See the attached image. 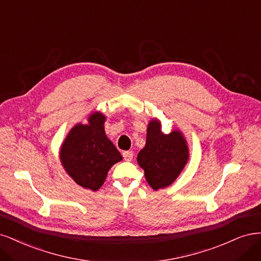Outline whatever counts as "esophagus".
Listing matches in <instances>:
<instances>
[{
    "label": "esophagus",
    "mask_w": 261,
    "mask_h": 261,
    "mask_svg": "<svg viewBox=\"0 0 261 261\" xmlns=\"http://www.w3.org/2000/svg\"><path fill=\"white\" fill-rule=\"evenodd\" d=\"M122 156L125 162H131L133 158V152H131V150H125V152L122 153Z\"/></svg>",
    "instance_id": "obj_1"
}]
</instances>
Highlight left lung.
<instances>
[{
  "instance_id": "1",
  "label": "left lung",
  "mask_w": 261,
  "mask_h": 261,
  "mask_svg": "<svg viewBox=\"0 0 261 261\" xmlns=\"http://www.w3.org/2000/svg\"><path fill=\"white\" fill-rule=\"evenodd\" d=\"M187 142L179 131L165 134L161 123L154 119L148 123L146 144L138 155V163L154 190L169 187L188 163Z\"/></svg>"
}]
</instances>
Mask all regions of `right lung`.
Here are the masks:
<instances>
[{
  "instance_id": "add662e5",
  "label": "right lung",
  "mask_w": 261,
  "mask_h": 261,
  "mask_svg": "<svg viewBox=\"0 0 261 261\" xmlns=\"http://www.w3.org/2000/svg\"><path fill=\"white\" fill-rule=\"evenodd\" d=\"M105 117L96 113L90 116L88 124L71 129L61 148V161L75 183L96 191L103 186L108 170L122 157L106 137Z\"/></svg>"
}]
</instances>
